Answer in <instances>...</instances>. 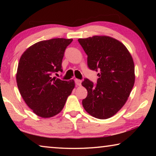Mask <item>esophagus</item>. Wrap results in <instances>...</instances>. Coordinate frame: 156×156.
<instances>
[{
  "mask_svg": "<svg viewBox=\"0 0 156 156\" xmlns=\"http://www.w3.org/2000/svg\"><path fill=\"white\" fill-rule=\"evenodd\" d=\"M75 83L77 84V86H80L82 81L80 80H78V79H75Z\"/></svg>",
  "mask_w": 156,
  "mask_h": 156,
  "instance_id": "1",
  "label": "esophagus"
}]
</instances>
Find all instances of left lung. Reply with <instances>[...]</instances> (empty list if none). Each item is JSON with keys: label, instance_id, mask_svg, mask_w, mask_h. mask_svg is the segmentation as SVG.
I'll return each mask as SVG.
<instances>
[{"label": "left lung", "instance_id": "8db88e82", "mask_svg": "<svg viewBox=\"0 0 156 156\" xmlns=\"http://www.w3.org/2000/svg\"><path fill=\"white\" fill-rule=\"evenodd\" d=\"M87 55V65L98 73L94 85L87 78L82 85L87 90L83 106L89 114L98 119L114 115L127 100L135 83V67L131 55L124 44L107 36L79 38Z\"/></svg>", "mask_w": 156, "mask_h": 156}]
</instances>
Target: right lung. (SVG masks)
<instances>
[{"instance_id": "1", "label": "right lung", "mask_w": 156, "mask_h": 156, "mask_svg": "<svg viewBox=\"0 0 156 156\" xmlns=\"http://www.w3.org/2000/svg\"><path fill=\"white\" fill-rule=\"evenodd\" d=\"M73 39L53 38L29 47L18 62L16 82L21 96L33 112L41 118H51L61 112L75 87L73 80L51 78L62 72V61Z\"/></svg>"}]
</instances>
